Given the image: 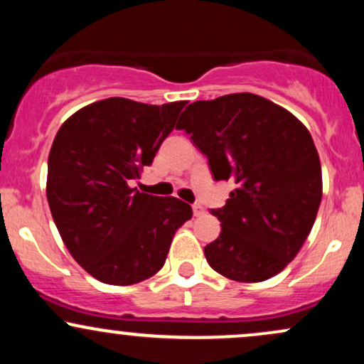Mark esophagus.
Wrapping results in <instances>:
<instances>
[{
  "label": "esophagus",
  "mask_w": 364,
  "mask_h": 364,
  "mask_svg": "<svg viewBox=\"0 0 364 364\" xmlns=\"http://www.w3.org/2000/svg\"><path fill=\"white\" fill-rule=\"evenodd\" d=\"M203 214H205V208L200 205V203H195V205H193V215L195 217H200V215H203Z\"/></svg>",
  "instance_id": "1"
}]
</instances>
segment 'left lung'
Here are the masks:
<instances>
[{"mask_svg":"<svg viewBox=\"0 0 364 364\" xmlns=\"http://www.w3.org/2000/svg\"><path fill=\"white\" fill-rule=\"evenodd\" d=\"M176 128L205 154L215 181L236 183L225 205L212 210L220 235L203 250L208 265L237 282L277 275L301 250L321 202L310 132L250 92L190 104Z\"/></svg>","mask_w":364,"mask_h":364,"instance_id":"1","label":"left lung"}]
</instances>
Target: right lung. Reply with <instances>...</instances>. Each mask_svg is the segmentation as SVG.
<instances>
[{
    "mask_svg": "<svg viewBox=\"0 0 364 364\" xmlns=\"http://www.w3.org/2000/svg\"><path fill=\"white\" fill-rule=\"evenodd\" d=\"M185 101L92 102L61 124L48 159L49 208L63 243L92 277L129 286L164 265L191 207L129 186L152 164Z\"/></svg>",
    "mask_w": 364,
    "mask_h": 364,
    "instance_id": "1",
    "label": "right lung"
}]
</instances>
